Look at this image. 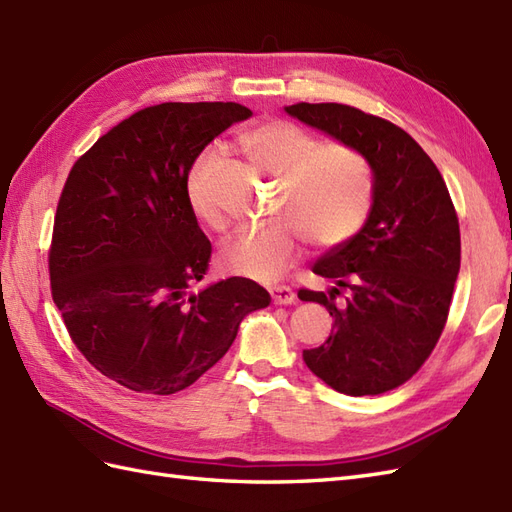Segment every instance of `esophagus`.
<instances>
[{
    "label": "esophagus",
    "mask_w": 512,
    "mask_h": 512,
    "mask_svg": "<svg viewBox=\"0 0 512 512\" xmlns=\"http://www.w3.org/2000/svg\"><path fill=\"white\" fill-rule=\"evenodd\" d=\"M271 299L273 304H293L295 302V293L289 289V286H273L271 289Z\"/></svg>",
    "instance_id": "34e87169"
}]
</instances>
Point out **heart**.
<instances>
[{
    "label": "heart",
    "instance_id": "1",
    "mask_svg": "<svg viewBox=\"0 0 512 512\" xmlns=\"http://www.w3.org/2000/svg\"><path fill=\"white\" fill-rule=\"evenodd\" d=\"M252 165L280 182L278 215L286 221L254 228L223 245L219 260L236 276L271 282L302 252V234L319 247L341 245L367 221L373 180L367 158L347 143H321L317 134L286 119L256 123L239 134ZM215 152L199 154L186 176V202L208 230L223 232L228 221L210 202L208 182Z\"/></svg>",
    "mask_w": 512,
    "mask_h": 512
}]
</instances>
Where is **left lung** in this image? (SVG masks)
I'll list each match as a JSON object with an SVG mask.
<instances>
[{
    "label": "left lung",
    "mask_w": 512,
    "mask_h": 512,
    "mask_svg": "<svg viewBox=\"0 0 512 512\" xmlns=\"http://www.w3.org/2000/svg\"><path fill=\"white\" fill-rule=\"evenodd\" d=\"M289 115L356 147L373 171L369 219L313 271L336 286L302 289L334 321L328 341L304 350L306 367L334 391L380 395L421 369L441 339L460 269V228L441 171L400 126L345 104H306ZM345 290L343 305L335 297Z\"/></svg>",
    "instance_id": "left-lung-1"
}]
</instances>
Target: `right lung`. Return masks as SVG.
<instances>
[{"label": "right lung", "mask_w": 512, "mask_h": 512, "mask_svg": "<svg viewBox=\"0 0 512 512\" xmlns=\"http://www.w3.org/2000/svg\"><path fill=\"white\" fill-rule=\"evenodd\" d=\"M252 117L234 102H167L117 123L71 167L47 265L52 299L82 356L136 393L171 395L223 358L269 293L228 278L193 293L210 241L186 202L202 149Z\"/></svg>", "instance_id": "obj_1"}]
</instances>
